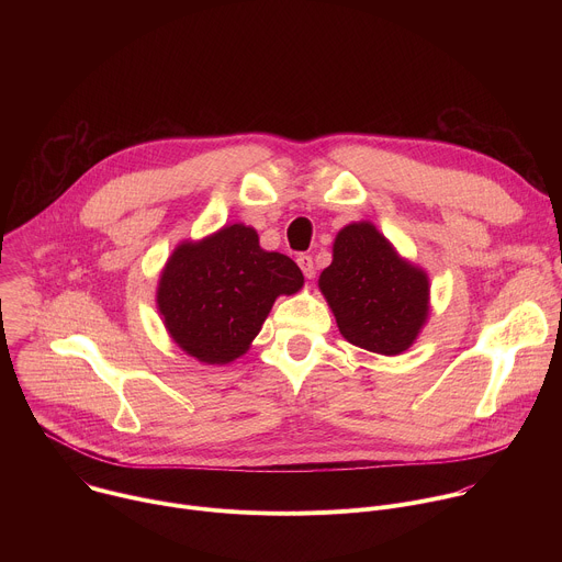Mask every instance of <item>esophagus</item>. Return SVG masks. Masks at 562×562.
Instances as JSON below:
<instances>
[{
  "mask_svg": "<svg viewBox=\"0 0 562 562\" xmlns=\"http://www.w3.org/2000/svg\"><path fill=\"white\" fill-rule=\"evenodd\" d=\"M297 267L302 269V273H304V278H313L315 276V267H313V258L311 256H297Z\"/></svg>",
  "mask_w": 562,
  "mask_h": 562,
  "instance_id": "34e87169",
  "label": "esophagus"
}]
</instances>
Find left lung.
<instances>
[{"instance_id": "obj_1", "label": "left lung", "mask_w": 562, "mask_h": 562, "mask_svg": "<svg viewBox=\"0 0 562 562\" xmlns=\"http://www.w3.org/2000/svg\"><path fill=\"white\" fill-rule=\"evenodd\" d=\"M317 286L342 338L380 356L407 351L429 319L427 271L400 256L367 220L338 231L334 260Z\"/></svg>"}]
</instances>
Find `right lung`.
Returning a JSON list of instances; mask_svg holds the SVG:
<instances>
[{"instance_id":"right-lung-1","label":"right lung","mask_w":562,"mask_h":562,"mask_svg":"<svg viewBox=\"0 0 562 562\" xmlns=\"http://www.w3.org/2000/svg\"><path fill=\"white\" fill-rule=\"evenodd\" d=\"M297 265L265 251L254 226L224 224L202 239H184L157 280L155 304L169 338L204 364L245 356L280 295L302 289Z\"/></svg>"}]
</instances>
